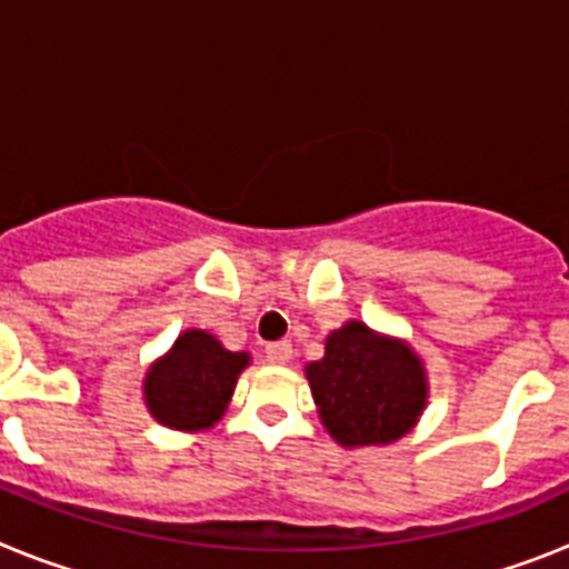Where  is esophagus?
<instances>
[{
  "instance_id": "esophagus-1",
  "label": "esophagus",
  "mask_w": 569,
  "mask_h": 569,
  "mask_svg": "<svg viewBox=\"0 0 569 569\" xmlns=\"http://www.w3.org/2000/svg\"><path fill=\"white\" fill-rule=\"evenodd\" d=\"M264 356H268L270 365H288L290 356H293V347H290V341H270L264 347Z\"/></svg>"
}]
</instances>
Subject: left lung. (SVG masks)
<instances>
[{"mask_svg": "<svg viewBox=\"0 0 569 569\" xmlns=\"http://www.w3.org/2000/svg\"><path fill=\"white\" fill-rule=\"evenodd\" d=\"M321 425L341 447L390 445L413 430L427 405V373L407 341L347 321L305 367Z\"/></svg>", "mask_w": 569, "mask_h": 569, "instance_id": "8db88e82", "label": "left lung"}]
</instances>
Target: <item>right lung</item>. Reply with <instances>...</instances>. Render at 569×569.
Listing matches in <instances>:
<instances>
[{
  "mask_svg": "<svg viewBox=\"0 0 569 569\" xmlns=\"http://www.w3.org/2000/svg\"><path fill=\"white\" fill-rule=\"evenodd\" d=\"M248 353L224 350L208 330H184L144 373V405L159 425L208 430L222 419Z\"/></svg>",
  "mask_w": 569,
  "mask_h": 569,
  "instance_id": "obj_1",
  "label": "right lung"
}]
</instances>
